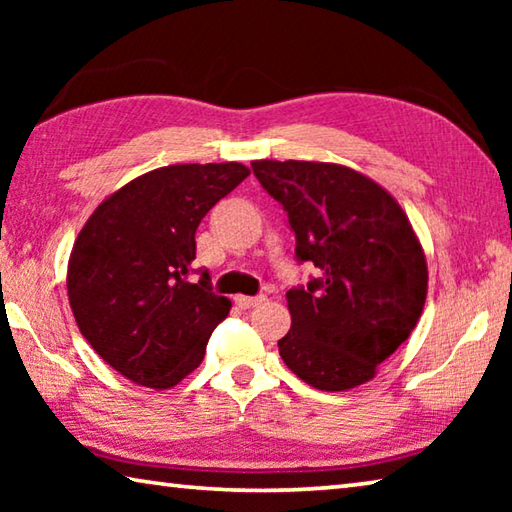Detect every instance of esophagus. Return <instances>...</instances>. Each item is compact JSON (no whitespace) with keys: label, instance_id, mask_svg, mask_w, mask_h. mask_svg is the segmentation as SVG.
Wrapping results in <instances>:
<instances>
[{"label":"esophagus","instance_id":"1","mask_svg":"<svg viewBox=\"0 0 512 512\" xmlns=\"http://www.w3.org/2000/svg\"><path fill=\"white\" fill-rule=\"evenodd\" d=\"M264 300H266V296H237L235 298V302L241 309H253L257 305H262Z\"/></svg>","mask_w":512,"mask_h":512}]
</instances>
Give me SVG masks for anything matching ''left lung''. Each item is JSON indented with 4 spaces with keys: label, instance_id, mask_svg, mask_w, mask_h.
I'll list each match as a JSON object with an SVG mask.
<instances>
[{
    "label": "left lung",
    "instance_id": "left-lung-1",
    "mask_svg": "<svg viewBox=\"0 0 512 512\" xmlns=\"http://www.w3.org/2000/svg\"><path fill=\"white\" fill-rule=\"evenodd\" d=\"M262 187L289 216L296 257L320 268L291 289V329L277 341L291 372L318 391H350L377 375L418 325L427 257L400 203L343 164L255 160Z\"/></svg>",
    "mask_w": 512,
    "mask_h": 512
}]
</instances>
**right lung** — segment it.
Listing matches in <instances>:
<instances>
[{"label": "right lung", "instance_id": "right-lung-1", "mask_svg": "<svg viewBox=\"0 0 512 512\" xmlns=\"http://www.w3.org/2000/svg\"><path fill=\"white\" fill-rule=\"evenodd\" d=\"M250 173L241 162L169 164L110 194L74 241L67 296L81 334L119 375L176 386L205 357L230 300L187 282L196 228Z\"/></svg>", "mask_w": 512, "mask_h": 512}]
</instances>
